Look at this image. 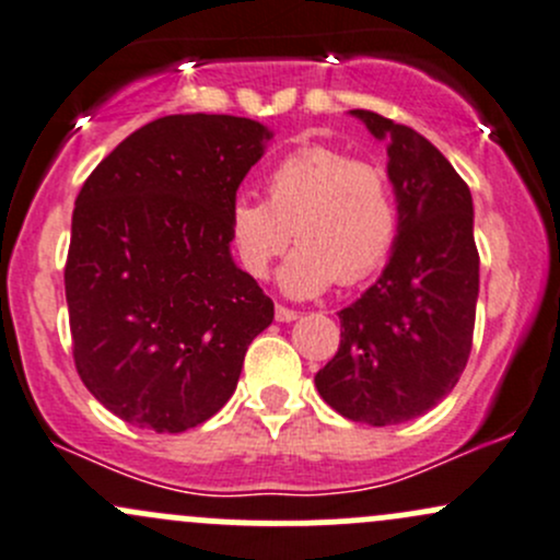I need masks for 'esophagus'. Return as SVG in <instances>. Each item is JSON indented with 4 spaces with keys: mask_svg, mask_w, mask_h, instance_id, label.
I'll return each instance as SVG.
<instances>
[{
    "mask_svg": "<svg viewBox=\"0 0 560 560\" xmlns=\"http://www.w3.org/2000/svg\"><path fill=\"white\" fill-rule=\"evenodd\" d=\"M298 314L295 308H287V306H281V303H276V319L279 322H292V319H298Z\"/></svg>",
    "mask_w": 560,
    "mask_h": 560,
    "instance_id": "esophagus-1",
    "label": "esophagus"
}]
</instances>
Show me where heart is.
<instances>
[{"label":"heart","instance_id":"b5f03b06","mask_svg":"<svg viewBox=\"0 0 560 560\" xmlns=\"http://www.w3.org/2000/svg\"><path fill=\"white\" fill-rule=\"evenodd\" d=\"M295 233L298 252L281 268V287L308 298L336 281L352 287L389 257L398 202L385 167L330 145H303L265 175V200L238 197L228 213L235 262L265 279Z\"/></svg>","mask_w":560,"mask_h":560}]
</instances>
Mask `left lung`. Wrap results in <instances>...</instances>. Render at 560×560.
<instances>
[{
	"label": "left lung",
	"mask_w": 560,
	"mask_h": 560,
	"mask_svg": "<svg viewBox=\"0 0 560 560\" xmlns=\"http://www.w3.org/2000/svg\"><path fill=\"white\" fill-rule=\"evenodd\" d=\"M387 138L398 241L380 281L341 308V343L314 376L322 398L365 425L415 420L453 393L468 363L479 292L471 191L411 127L352 110Z\"/></svg>",
	"instance_id": "1"
}]
</instances>
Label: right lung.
Segmentation results:
<instances>
[{
    "label": "right lung",
    "mask_w": 560,
    "mask_h": 560,
    "mask_svg": "<svg viewBox=\"0 0 560 560\" xmlns=\"http://www.w3.org/2000/svg\"><path fill=\"white\" fill-rule=\"evenodd\" d=\"M270 132L178 113L135 129L94 167L65 265L72 360L121 420L180 433L217 415L273 301L230 257L228 213Z\"/></svg>",
    "instance_id": "add662e5"
}]
</instances>
